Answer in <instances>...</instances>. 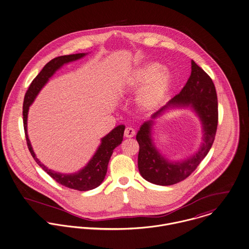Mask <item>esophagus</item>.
<instances>
[{
  "label": "esophagus",
  "instance_id": "34e87169",
  "mask_svg": "<svg viewBox=\"0 0 249 249\" xmlns=\"http://www.w3.org/2000/svg\"><path fill=\"white\" fill-rule=\"evenodd\" d=\"M134 134H135V131H134V129L132 128V127H127L126 128V130H125V133H124V135L126 136V137H133Z\"/></svg>",
  "mask_w": 249,
  "mask_h": 249
}]
</instances>
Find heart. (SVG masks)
<instances>
[{
  "label": "heart",
  "mask_w": 249,
  "mask_h": 249,
  "mask_svg": "<svg viewBox=\"0 0 249 249\" xmlns=\"http://www.w3.org/2000/svg\"><path fill=\"white\" fill-rule=\"evenodd\" d=\"M172 84L171 73L162 64L150 62L137 69L128 77V90L136 92V104L142 111H153L159 107L168 96Z\"/></svg>",
  "instance_id": "obj_1"
}]
</instances>
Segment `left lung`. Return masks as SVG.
<instances>
[{
    "instance_id": "8db88e82",
    "label": "left lung",
    "mask_w": 249,
    "mask_h": 249,
    "mask_svg": "<svg viewBox=\"0 0 249 249\" xmlns=\"http://www.w3.org/2000/svg\"><path fill=\"white\" fill-rule=\"evenodd\" d=\"M191 108L202 124L203 142L192 157L172 161L157 150L153 143L154 119L172 108ZM218 125V101L211 77L192 60V74L181 92L172 97L151 120L145 121L136 134L139 144L138 170L141 176L155 185L170 186L186 179L207 156L213 144Z\"/></svg>"
}]
</instances>
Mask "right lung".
Wrapping results in <instances>:
<instances>
[{"mask_svg":"<svg viewBox=\"0 0 249 249\" xmlns=\"http://www.w3.org/2000/svg\"><path fill=\"white\" fill-rule=\"evenodd\" d=\"M87 53H78L67 56H60L55 57L50 60L39 72L37 77L34 78L32 83L30 84L23 100L22 107V116H23V127L26 137V142L28 149L34 160L37 162L38 166L48 173L58 184L67 187L69 189L77 190L79 192H86L90 190H94L97 188L104 180L105 175L107 173V168L110 161V158L113 152L117 146H119L123 140V134L125 126L118 125L115 129H113L110 133L106 134L101 138L100 144L96 149V153L89 160V162L79 171L73 173H61L55 172L53 170L48 169L45 165H43L36 156L33 151L30 139L27 133V117L29 107L32 105L34 100L40 92V90L44 87V85L49 81V79L53 77V75L57 70L62 67L64 64L77 60L81 57L86 56Z\"/></svg>","mask_w":249,"mask_h":249,"instance_id":"obj_1","label":"right lung"}]
</instances>
